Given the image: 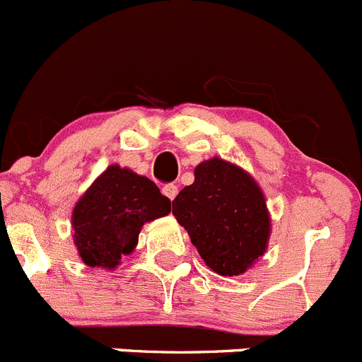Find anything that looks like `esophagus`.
Wrapping results in <instances>:
<instances>
[{
  "label": "esophagus",
  "instance_id": "34e87169",
  "mask_svg": "<svg viewBox=\"0 0 362 362\" xmlns=\"http://www.w3.org/2000/svg\"><path fill=\"white\" fill-rule=\"evenodd\" d=\"M162 193L167 197V199L174 200L177 195V186L174 185V182H167V185L162 188Z\"/></svg>",
  "mask_w": 362,
  "mask_h": 362
}]
</instances>
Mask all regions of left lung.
<instances>
[{"instance_id":"1","label":"left lung","mask_w":362,"mask_h":362,"mask_svg":"<svg viewBox=\"0 0 362 362\" xmlns=\"http://www.w3.org/2000/svg\"><path fill=\"white\" fill-rule=\"evenodd\" d=\"M173 214L221 276L246 273L267 250L271 220L262 189L246 170L218 156L195 167V181L173 200Z\"/></svg>"}]
</instances>
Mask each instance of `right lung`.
<instances>
[{
    "label": "right lung",
    "instance_id": "add662e5",
    "mask_svg": "<svg viewBox=\"0 0 362 362\" xmlns=\"http://www.w3.org/2000/svg\"><path fill=\"white\" fill-rule=\"evenodd\" d=\"M169 213L170 200L151 180L119 165L107 167L71 213L78 257L89 267L114 269L135 250L142 225Z\"/></svg>",
    "mask_w": 362,
    "mask_h": 362
}]
</instances>
